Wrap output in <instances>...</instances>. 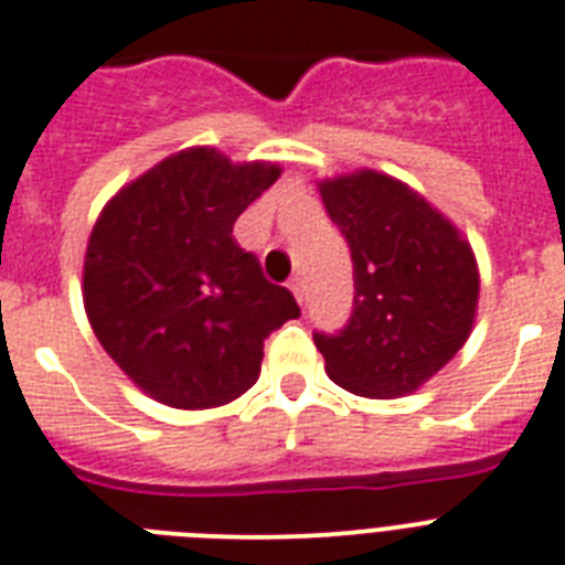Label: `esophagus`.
Instances as JSON below:
<instances>
[{
	"label": "esophagus",
	"mask_w": 565,
	"mask_h": 565,
	"mask_svg": "<svg viewBox=\"0 0 565 565\" xmlns=\"http://www.w3.org/2000/svg\"><path fill=\"white\" fill-rule=\"evenodd\" d=\"M290 290H292V296H296L298 305H305V281H301V275L290 278Z\"/></svg>",
	"instance_id": "1"
}]
</instances>
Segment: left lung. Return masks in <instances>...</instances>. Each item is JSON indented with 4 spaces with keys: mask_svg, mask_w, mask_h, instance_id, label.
Returning a JSON list of instances; mask_svg holds the SVG:
<instances>
[{
    "mask_svg": "<svg viewBox=\"0 0 565 565\" xmlns=\"http://www.w3.org/2000/svg\"><path fill=\"white\" fill-rule=\"evenodd\" d=\"M354 260V310L313 342L337 386L401 397L441 371L470 337L479 269L470 243L409 185L377 171L319 185Z\"/></svg>",
    "mask_w": 565,
    "mask_h": 565,
    "instance_id": "left-lung-1",
    "label": "left lung"
}]
</instances>
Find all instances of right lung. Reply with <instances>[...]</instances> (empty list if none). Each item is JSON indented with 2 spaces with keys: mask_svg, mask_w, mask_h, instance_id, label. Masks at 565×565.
Returning <instances> with one entry per match:
<instances>
[{
  "mask_svg": "<svg viewBox=\"0 0 565 565\" xmlns=\"http://www.w3.org/2000/svg\"><path fill=\"white\" fill-rule=\"evenodd\" d=\"M278 177V164L191 148L100 211L86 246V316L104 351L159 403L211 409L241 397L260 374L264 339L301 313L232 237Z\"/></svg>",
  "mask_w": 565,
  "mask_h": 565,
  "instance_id": "1",
  "label": "right lung"
}]
</instances>
